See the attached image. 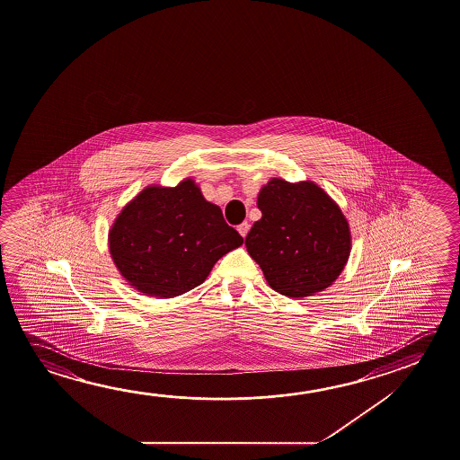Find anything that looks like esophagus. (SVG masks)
I'll return each instance as SVG.
<instances>
[{
  "label": "esophagus",
  "instance_id": "34e87169",
  "mask_svg": "<svg viewBox=\"0 0 460 460\" xmlns=\"http://www.w3.org/2000/svg\"><path fill=\"white\" fill-rule=\"evenodd\" d=\"M249 229H250V226H249V223H247V221H243V223H242V225H239V226H237V231H239V234H241L242 237H245V235H247V234H249Z\"/></svg>",
  "mask_w": 460,
  "mask_h": 460
}]
</instances>
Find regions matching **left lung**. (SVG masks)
Here are the masks:
<instances>
[{
    "label": "left lung",
    "instance_id": "1",
    "mask_svg": "<svg viewBox=\"0 0 460 460\" xmlns=\"http://www.w3.org/2000/svg\"><path fill=\"white\" fill-rule=\"evenodd\" d=\"M261 218L245 237L250 256L280 295L308 296L345 268L351 235L339 205L314 182L274 178L258 194Z\"/></svg>",
    "mask_w": 460,
    "mask_h": 460
}]
</instances>
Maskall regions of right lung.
Listing matches in <instances>:
<instances>
[{
    "label": "right lung",
    "mask_w": 460,
    "mask_h": 460,
    "mask_svg": "<svg viewBox=\"0 0 460 460\" xmlns=\"http://www.w3.org/2000/svg\"><path fill=\"white\" fill-rule=\"evenodd\" d=\"M218 205L194 181L144 189L115 219L109 249L121 276L146 295L172 298L200 286L227 252L242 245Z\"/></svg>",
    "instance_id": "obj_1"
}]
</instances>
